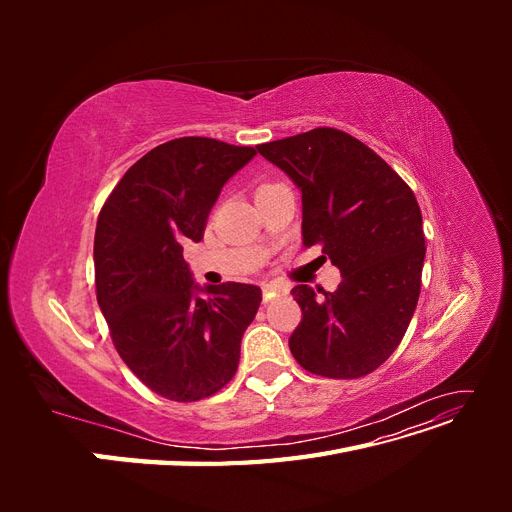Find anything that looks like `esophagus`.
<instances>
[{
  "mask_svg": "<svg viewBox=\"0 0 512 512\" xmlns=\"http://www.w3.org/2000/svg\"><path fill=\"white\" fill-rule=\"evenodd\" d=\"M288 288H284L282 284H277V282H271V284H262V297H265V301H271L275 294H282V292H286Z\"/></svg>",
  "mask_w": 512,
  "mask_h": 512,
  "instance_id": "obj_1",
  "label": "esophagus"
}]
</instances>
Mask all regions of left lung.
Segmentation results:
<instances>
[{
    "instance_id": "8db88e82",
    "label": "left lung",
    "mask_w": 512,
    "mask_h": 512,
    "mask_svg": "<svg viewBox=\"0 0 512 512\" xmlns=\"http://www.w3.org/2000/svg\"><path fill=\"white\" fill-rule=\"evenodd\" d=\"M256 149L299 188L303 243H322L342 273L335 292L292 288L303 320L290 352L316 376H367L404 339L421 294V207L376 151L342 130L316 128Z\"/></svg>"
}]
</instances>
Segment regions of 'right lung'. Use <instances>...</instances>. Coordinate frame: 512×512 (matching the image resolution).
<instances>
[{
    "instance_id": "obj_1",
    "label": "right lung",
    "mask_w": 512,
    "mask_h": 512,
    "mask_svg": "<svg viewBox=\"0 0 512 512\" xmlns=\"http://www.w3.org/2000/svg\"><path fill=\"white\" fill-rule=\"evenodd\" d=\"M254 156L215 138H175L130 166L98 215V305L123 363L166 399L209 397L237 371L262 292L237 282L200 288L183 245L203 239L224 183Z\"/></svg>"
}]
</instances>
